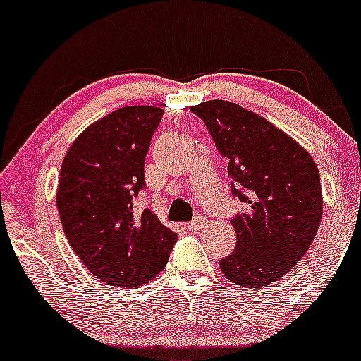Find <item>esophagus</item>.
Instances as JSON below:
<instances>
[{"mask_svg": "<svg viewBox=\"0 0 361 361\" xmlns=\"http://www.w3.org/2000/svg\"><path fill=\"white\" fill-rule=\"evenodd\" d=\"M204 226H207V216H203V215L196 216L192 222L188 224V227L191 228V231H200V228H203Z\"/></svg>", "mask_w": 361, "mask_h": 361, "instance_id": "1", "label": "esophagus"}]
</instances>
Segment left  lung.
<instances>
[{
    "mask_svg": "<svg viewBox=\"0 0 361 361\" xmlns=\"http://www.w3.org/2000/svg\"><path fill=\"white\" fill-rule=\"evenodd\" d=\"M191 110L228 158L232 195L246 212L231 220L238 244L220 270L243 288L269 286L305 257L319 231L324 197L315 160L269 120L224 99Z\"/></svg>",
    "mask_w": 361,
    "mask_h": 361,
    "instance_id": "8db88e82",
    "label": "left lung"
}]
</instances>
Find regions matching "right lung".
<instances>
[{
	"label": "right lung",
	"mask_w": 361,
	"mask_h": 361,
	"mask_svg": "<svg viewBox=\"0 0 361 361\" xmlns=\"http://www.w3.org/2000/svg\"><path fill=\"white\" fill-rule=\"evenodd\" d=\"M164 108L123 106L77 135L60 170L56 208L65 238L104 284L137 288L169 262L177 234L157 215H135L145 158Z\"/></svg>",
	"instance_id": "obj_1"
}]
</instances>
